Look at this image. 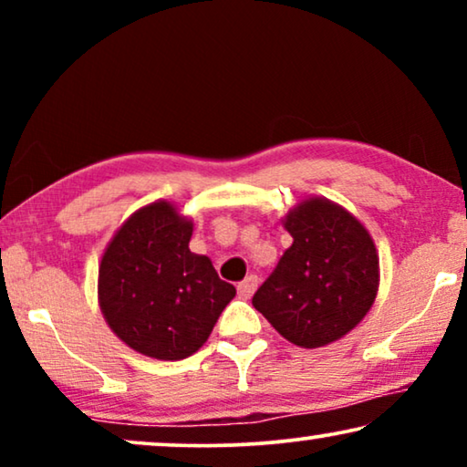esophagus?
I'll list each match as a JSON object with an SVG mask.
<instances>
[{
	"mask_svg": "<svg viewBox=\"0 0 467 467\" xmlns=\"http://www.w3.org/2000/svg\"><path fill=\"white\" fill-rule=\"evenodd\" d=\"M257 285H259V278L254 276V274H251V276H246L242 283H238V296L242 299H248L254 293V289H257Z\"/></svg>",
	"mask_w": 467,
	"mask_h": 467,
	"instance_id": "esophagus-1",
	"label": "esophagus"
}]
</instances>
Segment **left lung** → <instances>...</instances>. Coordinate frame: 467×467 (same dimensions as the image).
<instances>
[{"instance_id":"obj_1","label":"left lung","mask_w":467,"mask_h":467,"mask_svg":"<svg viewBox=\"0 0 467 467\" xmlns=\"http://www.w3.org/2000/svg\"><path fill=\"white\" fill-rule=\"evenodd\" d=\"M293 244L253 296L286 340L317 348L347 336L379 291V254L366 227L327 200H306L285 219Z\"/></svg>"}]
</instances>
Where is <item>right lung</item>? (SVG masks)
Instances as JSON below:
<instances>
[{
  "label": "right lung",
  "mask_w": 467,
  "mask_h": 467,
  "mask_svg": "<svg viewBox=\"0 0 467 467\" xmlns=\"http://www.w3.org/2000/svg\"><path fill=\"white\" fill-rule=\"evenodd\" d=\"M191 234V221L155 202L119 229L101 257V312L114 334L146 357L193 355L235 296L213 261L189 251Z\"/></svg>",
  "instance_id": "right-lung-1"
}]
</instances>
